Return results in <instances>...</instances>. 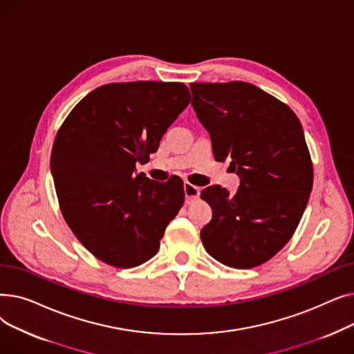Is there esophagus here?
Masks as SVG:
<instances>
[{
    "instance_id": "34e87169",
    "label": "esophagus",
    "mask_w": 354,
    "mask_h": 354,
    "mask_svg": "<svg viewBox=\"0 0 354 354\" xmlns=\"http://www.w3.org/2000/svg\"><path fill=\"white\" fill-rule=\"evenodd\" d=\"M183 191H185V201H187V203H192L199 198L201 189L189 182L183 183Z\"/></svg>"
}]
</instances>
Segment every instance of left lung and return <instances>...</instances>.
<instances>
[{
  "instance_id": "8db88e82",
  "label": "left lung",
  "mask_w": 354,
  "mask_h": 354,
  "mask_svg": "<svg viewBox=\"0 0 354 354\" xmlns=\"http://www.w3.org/2000/svg\"><path fill=\"white\" fill-rule=\"evenodd\" d=\"M191 91L215 159L231 160L239 176L234 195L219 185L202 191L212 209L202 244L224 266H261L288 243L310 198L303 126L286 103L251 83H191Z\"/></svg>"
}]
</instances>
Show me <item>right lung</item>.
<instances>
[{"mask_svg":"<svg viewBox=\"0 0 354 354\" xmlns=\"http://www.w3.org/2000/svg\"><path fill=\"white\" fill-rule=\"evenodd\" d=\"M191 102L178 82L110 83L90 91L59 129L50 167L62 214L100 261L133 268L151 259L183 205L179 176L135 174Z\"/></svg>","mask_w":354,"mask_h":354,"instance_id":"1","label":"right lung"}]
</instances>
